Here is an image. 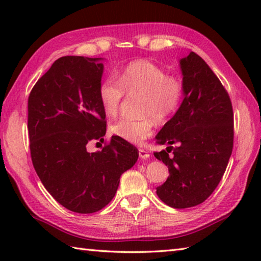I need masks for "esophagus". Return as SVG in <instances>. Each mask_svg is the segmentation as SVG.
<instances>
[{
	"label": "esophagus",
	"mask_w": 261,
	"mask_h": 261,
	"mask_svg": "<svg viewBox=\"0 0 261 261\" xmlns=\"http://www.w3.org/2000/svg\"><path fill=\"white\" fill-rule=\"evenodd\" d=\"M151 156V154H149L147 151H145V149H139V158L143 159V160H147V159Z\"/></svg>",
	"instance_id": "obj_1"
}]
</instances>
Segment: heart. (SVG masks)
Returning <instances> with one entry per match:
<instances>
[{
	"label": "heart",
	"mask_w": 261,
	"mask_h": 261,
	"mask_svg": "<svg viewBox=\"0 0 261 261\" xmlns=\"http://www.w3.org/2000/svg\"><path fill=\"white\" fill-rule=\"evenodd\" d=\"M125 92L143 94L141 112L149 116L143 120L121 117L113 123L110 130L127 143L143 145L153 132V117L158 122H163L179 108L184 86L179 78L168 76L165 70L152 62H132L118 74V78L109 77L100 85V102L108 116L117 114Z\"/></svg>",
	"instance_id": "heart-1"
}]
</instances>
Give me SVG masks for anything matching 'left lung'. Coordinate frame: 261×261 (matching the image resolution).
I'll return each mask as SVG.
<instances>
[{"mask_svg":"<svg viewBox=\"0 0 261 261\" xmlns=\"http://www.w3.org/2000/svg\"><path fill=\"white\" fill-rule=\"evenodd\" d=\"M179 68L183 101L155 137L168 147L154 156L169 170L166 182L156 188L159 198L174 208H188L204 202L226 171L232 152L233 114L227 91L199 55L191 51L179 60Z\"/></svg>","mask_w":261,"mask_h":261,"instance_id":"1","label":"left lung"}]
</instances>
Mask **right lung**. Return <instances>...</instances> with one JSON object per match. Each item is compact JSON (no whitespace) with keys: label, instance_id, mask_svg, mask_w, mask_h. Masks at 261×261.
<instances>
[{"label":"right lung","instance_id":"right-lung-1","mask_svg":"<svg viewBox=\"0 0 261 261\" xmlns=\"http://www.w3.org/2000/svg\"><path fill=\"white\" fill-rule=\"evenodd\" d=\"M103 59L63 56L35 84L29 96V138L33 167L43 187L65 208L98 212L117 191L121 175L138 160V149L118 136L103 141L106 113L99 90Z\"/></svg>","mask_w":261,"mask_h":261}]
</instances>
